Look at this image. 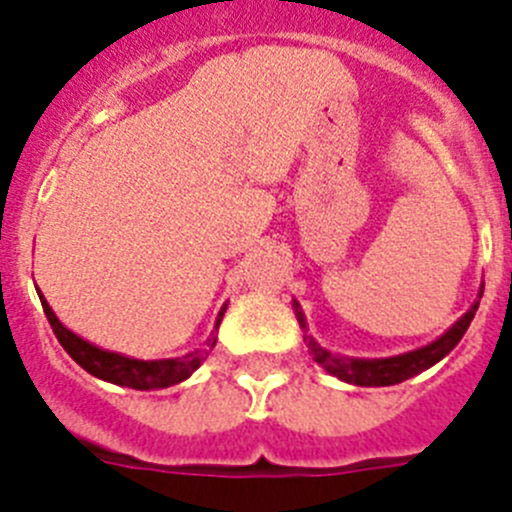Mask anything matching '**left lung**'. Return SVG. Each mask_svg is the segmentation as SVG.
Returning a JSON list of instances; mask_svg holds the SVG:
<instances>
[{
  "label": "left lung",
  "mask_w": 512,
  "mask_h": 512,
  "mask_svg": "<svg viewBox=\"0 0 512 512\" xmlns=\"http://www.w3.org/2000/svg\"><path fill=\"white\" fill-rule=\"evenodd\" d=\"M479 292H485V284ZM482 297V295H479ZM479 300H474V305L469 307L454 325H451L441 338H436L433 343L423 348H415L408 354L390 356V359H348V356H336L325 351L318 341L312 336H307V323L305 315L300 310V302H295V315L300 328H305V343L310 348L312 359L323 366L325 372L333 374V377L343 379L348 384H359V387H390V384H400L405 379L415 377V374L431 369L433 364L443 359L446 354H451V348L461 341V336L467 333L469 323L474 320V312H477Z\"/></svg>",
  "instance_id": "1"
}]
</instances>
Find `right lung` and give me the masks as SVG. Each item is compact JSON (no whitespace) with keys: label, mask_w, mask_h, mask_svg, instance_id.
I'll return each mask as SVG.
<instances>
[{"label":"right lung","mask_w":512,"mask_h":512,"mask_svg":"<svg viewBox=\"0 0 512 512\" xmlns=\"http://www.w3.org/2000/svg\"><path fill=\"white\" fill-rule=\"evenodd\" d=\"M40 305H43L45 318L51 323L58 343L66 348V354H69L81 369H87L89 374H94L97 379H104V382L120 384V387H133V390H161V387H171V384L184 382V379L207 359V354H210L212 348H215V333L217 328H220V323H223L225 307H228H220L215 320V330H212V336L207 338V343L202 348H194L192 354L179 356V359L143 361L115 354V351H104V348L84 341V338L76 336L74 330H69L56 318V312L51 310V305L45 302L43 295H40Z\"/></svg>","instance_id":"right-lung-1"}]
</instances>
